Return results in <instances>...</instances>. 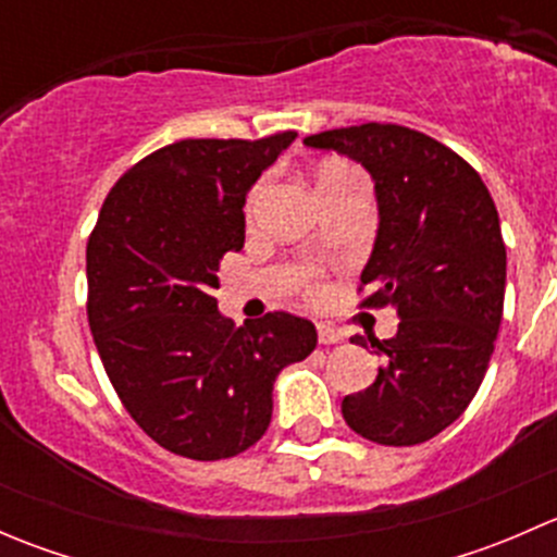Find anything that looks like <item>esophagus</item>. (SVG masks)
I'll list each match as a JSON object with an SVG mask.
<instances>
[{
  "instance_id": "obj_1",
  "label": "esophagus",
  "mask_w": 557,
  "mask_h": 557,
  "mask_svg": "<svg viewBox=\"0 0 557 557\" xmlns=\"http://www.w3.org/2000/svg\"><path fill=\"white\" fill-rule=\"evenodd\" d=\"M318 339H320V345H339V342H345V334H342V331H336L334 325L318 323Z\"/></svg>"
}]
</instances>
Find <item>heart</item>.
Here are the masks:
<instances>
[{
	"mask_svg": "<svg viewBox=\"0 0 557 557\" xmlns=\"http://www.w3.org/2000/svg\"><path fill=\"white\" fill-rule=\"evenodd\" d=\"M347 170H350V166H345V164H329V166H325L323 172H320L318 183H320V180H325V177H334V174H342V172H347ZM256 196H258V194H252L250 205H252V201H256Z\"/></svg>",
	"mask_w": 557,
	"mask_h": 557,
	"instance_id": "heart-1",
	"label": "heart"
}]
</instances>
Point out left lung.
<instances>
[{"label":"left lung","mask_w":557,"mask_h":557,"mask_svg":"<svg viewBox=\"0 0 557 557\" xmlns=\"http://www.w3.org/2000/svg\"><path fill=\"white\" fill-rule=\"evenodd\" d=\"M305 145L372 174L380 223L363 307L398 314L396 336L369 339L383 358L377 380L345 396L342 414L377 445L429 442L480 391L502 325L507 247L491 190L450 148L396 123L331 128Z\"/></svg>","instance_id":"left-lung-1"}]
</instances>
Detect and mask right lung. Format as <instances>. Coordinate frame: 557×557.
I'll use <instances>...</instances> for the list:
<instances>
[{
  "mask_svg": "<svg viewBox=\"0 0 557 557\" xmlns=\"http://www.w3.org/2000/svg\"><path fill=\"white\" fill-rule=\"evenodd\" d=\"M296 132L180 139L107 194L86 247L88 325L126 412L164 450L221 460L256 445L274 380L318 345L310 320L243 329L218 310V272L245 245V199Z\"/></svg>",
  "mask_w": 557,
  "mask_h": 557,
  "instance_id": "add662e5",
  "label": "right lung"
}]
</instances>
